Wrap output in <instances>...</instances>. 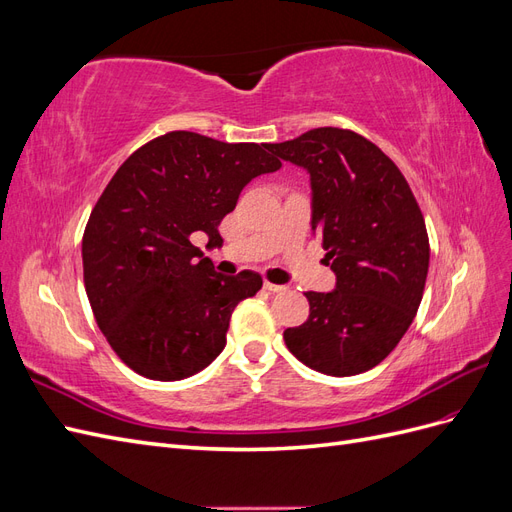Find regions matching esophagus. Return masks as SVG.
Wrapping results in <instances>:
<instances>
[{"label": "esophagus", "mask_w": 512, "mask_h": 512, "mask_svg": "<svg viewBox=\"0 0 512 512\" xmlns=\"http://www.w3.org/2000/svg\"><path fill=\"white\" fill-rule=\"evenodd\" d=\"M265 290H269V292H284V290H286V286H282V284H273V282L265 280Z\"/></svg>", "instance_id": "34e87169"}]
</instances>
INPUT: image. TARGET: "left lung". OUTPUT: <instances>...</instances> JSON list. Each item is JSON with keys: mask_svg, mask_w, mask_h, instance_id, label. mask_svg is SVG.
<instances>
[{"mask_svg": "<svg viewBox=\"0 0 512 512\" xmlns=\"http://www.w3.org/2000/svg\"><path fill=\"white\" fill-rule=\"evenodd\" d=\"M269 151L312 177V228L337 275L333 292H305L309 316L284 342L320 374H363L393 352L421 305L429 269L421 207L395 162L352 130L316 128Z\"/></svg>", "mask_w": 512, "mask_h": 512, "instance_id": "obj_1", "label": "left lung"}]
</instances>
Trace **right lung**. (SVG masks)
Returning <instances> with one entry per match:
<instances>
[{"label": "right lung", "mask_w": 512, "mask_h": 512, "mask_svg": "<svg viewBox=\"0 0 512 512\" xmlns=\"http://www.w3.org/2000/svg\"><path fill=\"white\" fill-rule=\"evenodd\" d=\"M280 166L267 143L177 130L138 147L108 181L85 226L83 277L106 342L136 374L181 380L224 350L232 312L262 277L215 273L194 241L218 243L245 185Z\"/></svg>", "instance_id": "add662e5"}]
</instances>
